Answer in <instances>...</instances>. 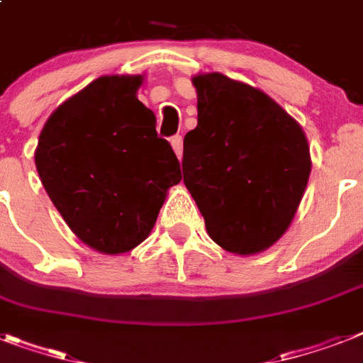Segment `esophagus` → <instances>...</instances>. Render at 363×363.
Listing matches in <instances>:
<instances>
[{
	"label": "esophagus",
	"mask_w": 363,
	"mask_h": 363,
	"mask_svg": "<svg viewBox=\"0 0 363 363\" xmlns=\"http://www.w3.org/2000/svg\"><path fill=\"white\" fill-rule=\"evenodd\" d=\"M170 145H172V150L176 152V155L182 157V150H184V140H182V137H179V135H174V137L170 139Z\"/></svg>",
	"instance_id": "obj_1"
}]
</instances>
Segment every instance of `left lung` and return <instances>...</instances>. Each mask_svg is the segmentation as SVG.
<instances>
[{
	"label": "left lung",
	"instance_id": "1",
	"mask_svg": "<svg viewBox=\"0 0 363 363\" xmlns=\"http://www.w3.org/2000/svg\"><path fill=\"white\" fill-rule=\"evenodd\" d=\"M199 124L184 139V184L209 238L250 256L282 238L311 172L301 124L263 91L209 72L193 76Z\"/></svg>",
	"mask_w": 363,
	"mask_h": 363
}]
</instances>
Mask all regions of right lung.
I'll list each match as a JSON object with an SVG mask.
<instances>
[{"instance_id":"obj_1","label":"right lung","mask_w":363,"mask_h":363,"mask_svg":"<svg viewBox=\"0 0 363 363\" xmlns=\"http://www.w3.org/2000/svg\"><path fill=\"white\" fill-rule=\"evenodd\" d=\"M145 76H101L53 111L35 150L40 182L68 228L92 250H133L154 228L182 170L139 101Z\"/></svg>"}]
</instances>
